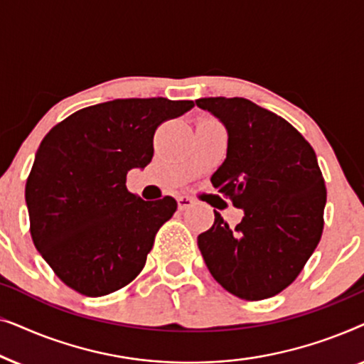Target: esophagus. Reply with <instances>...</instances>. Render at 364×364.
I'll return each instance as SVG.
<instances>
[{
    "instance_id": "34e87169",
    "label": "esophagus",
    "mask_w": 364,
    "mask_h": 364,
    "mask_svg": "<svg viewBox=\"0 0 364 364\" xmlns=\"http://www.w3.org/2000/svg\"><path fill=\"white\" fill-rule=\"evenodd\" d=\"M177 203H178V208H181V210H183V208L192 207L193 203H196V200H193V198L188 197V196H178L177 197Z\"/></svg>"
}]
</instances>
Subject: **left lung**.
I'll use <instances>...</instances> for the list:
<instances>
[{
  "label": "left lung",
  "mask_w": 364,
  "mask_h": 364,
  "mask_svg": "<svg viewBox=\"0 0 364 364\" xmlns=\"http://www.w3.org/2000/svg\"><path fill=\"white\" fill-rule=\"evenodd\" d=\"M228 132L210 182L243 208L235 228L215 212L197 243L212 277L242 300L275 296L295 282L323 233L326 187L310 142L285 119L243 97H203Z\"/></svg>",
  "instance_id": "left-lung-1"
}]
</instances>
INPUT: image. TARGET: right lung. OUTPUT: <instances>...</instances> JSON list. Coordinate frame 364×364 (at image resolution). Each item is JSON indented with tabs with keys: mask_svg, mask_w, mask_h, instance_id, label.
I'll return each instance as SVG.
<instances>
[{
	"mask_svg": "<svg viewBox=\"0 0 364 364\" xmlns=\"http://www.w3.org/2000/svg\"><path fill=\"white\" fill-rule=\"evenodd\" d=\"M192 107L166 97L116 99L71 114L43 139L26 181L29 230L69 288L104 296L142 272L177 202L142 200L127 191V172L152 161L157 127Z\"/></svg>",
	"mask_w": 364,
	"mask_h": 364,
	"instance_id": "right-lung-1",
	"label": "right lung"
}]
</instances>
